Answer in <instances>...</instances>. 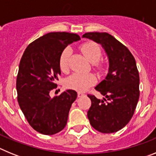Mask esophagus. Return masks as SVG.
I'll return each mask as SVG.
<instances>
[{"label":"esophagus","mask_w":156,"mask_h":156,"mask_svg":"<svg viewBox=\"0 0 156 156\" xmlns=\"http://www.w3.org/2000/svg\"><path fill=\"white\" fill-rule=\"evenodd\" d=\"M77 95H78V98H80V97H82V96H83V95H84V94L82 93V92H78Z\"/></svg>","instance_id":"34e87169"}]
</instances>
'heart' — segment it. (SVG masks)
Returning a JSON list of instances; mask_svg holds the SVG:
<instances>
[{"instance_id": "b5f03b06", "label": "heart", "mask_w": 156, "mask_h": 156, "mask_svg": "<svg viewBox=\"0 0 156 156\" xmlns=\"http://www.w3.org/2000/svg\"><path fill=\"white\" fill-rule=\"evenodd\" d=\"M81 52L88 61L97 65L101 56V50L98 44L94 42H87L81 45ZM72 53L71 48L67 47L62 51L59 57V67L62 72H66L69 68V59ZM98 67L101 68V66ZM96 83V77L93 74L73 73L67 78L66 81V87L77 91H85Z\"/></svg>"}]
</instances>
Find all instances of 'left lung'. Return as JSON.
<instances>
[{
  "instance_id": "8db88e82",
  "label": "left lung",
  "mask_w": 156,
  "mask_h": 156,
  "mask_svg": "<svg viewBox=\"0 0 156 156\" xmlns=\"http://www.w3.org/2000/svg\"><path fill=\"white\" fill-rule=\"evenodd\" d=\"M82 37L101 45L108 60V73L95 87L105 98L101 100L88 95L91 100L88 119L101 133H114L129 122L138 101L140 78L136 62L128 48L107 33H87Z\"/></svg>"
}]
</instances>
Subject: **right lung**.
I'll list each match as a JSON object with an SVG mask.
<instances>
[{"mask_svg":"<svg viewBox=\"0 0 156 156\" xmlns=\"http://www.w3.org/2000/svg\"><path fill=\"white\" fill-rule=\"evenodd\" d=\"M77 34L49 33L32 42L19 63L16 80L18 102L30 126L36 131L53 135L64 129L72 104L77 98L73 90H66L51 98L50 91L61 75L59 57Z\"/></svg>","mask_w":156,"mask_h":156,"instance_id":"1","label":"right lung"}]
</instances>
